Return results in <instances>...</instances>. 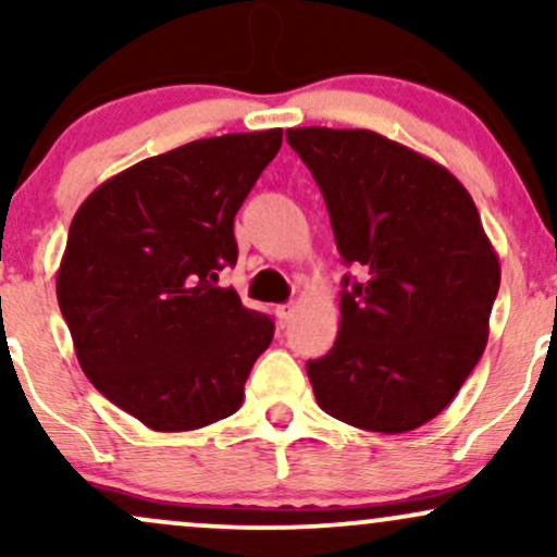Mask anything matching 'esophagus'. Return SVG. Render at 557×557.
<instances>
[{
    "label": "esophagus",
    "instance_id": "obj_1",
    "mask_svg": "<svg viewBox=\"0 0 557 557\" xmlns=\"http://www.w3.org/2000/svg\"><path fill=\"white\" fill-rule=\"evenodd\" d=\"M293 314H296V304H283L277 309V319H280V327H287L290 324Z\"/></svg>",
    "mask_w": 557,
    "mask_h": 557
}]
</instances>
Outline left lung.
<instances>
[{
  "label": "left lung",
  "instance_id": "left-lung-1",
  "mask_svg": "<svg viewBox=\"0 0 557 557\" xmlns=\"http://www.w3.org/2000/svg\"><path fill=\"white\" fill-rule=\"evenodd\" d=\"M345 264L341 330L306 363L317 403L369 432L437 417L482 359L500 259L474 198L443 164L374 131L290 127Z\"/></svg>",
  "mask_w": 557,
  "mask_h": 557
}]
</instances>
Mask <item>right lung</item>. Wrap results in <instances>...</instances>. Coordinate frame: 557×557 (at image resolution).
<instances>
[{"label":"right lung","instance_id":"obj_1","mask_svg":"<svg viewBox=\"0 0 557 557\" xmlns=\"http://www.w3.org/2000/svg\"><path fill=\"white\" fill-rule=\"evenodd\" d=\"M283 131L227 133L101 183L70 222L57 300L91 385L157 432L240 408L274 324L216 287L238 261L233 222Z\"/></svg>","mask_w":557,"mask_h":557}]
</instances>
